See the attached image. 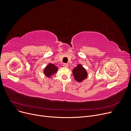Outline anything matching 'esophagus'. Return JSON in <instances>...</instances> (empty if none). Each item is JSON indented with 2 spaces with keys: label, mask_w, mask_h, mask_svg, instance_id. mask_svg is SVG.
Returning a JSON list of instances; mask_svg holds the SVG:
<instances>
[{
  "label": "esophagus",
  "mask_w": 131,
  "mask_h": 131,
  "mask_svg": "<svg viewBox=\"0 0 131 131\" xmlns=\"http://www.w3.org/2000/svg\"><path fill=\"white\" fill-rule=\"evenodd\" d=\"M63 66L64 67H68V65L67 64H66V63H64L63 64Z\"/></svg>",
  "instance_id": "1"
}]
</instances>
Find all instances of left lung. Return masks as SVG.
<instances>
[{
    "instance_id": "obj_1",
    "label": "left lung",
    "mask_w": 131,
    "mask_h": 131,
    "mask_svg": "<svg viewBox=\"0 0 131 131\" xmlns=\"http://www.w3.org/2000/svg\"><path fill=\"white\" fill-rule=\"evenodd\" d=\"M73 73L75 80L80 82L87 78V72L81 65H78L74 68Z\"/></svg>"
}]
</instances>
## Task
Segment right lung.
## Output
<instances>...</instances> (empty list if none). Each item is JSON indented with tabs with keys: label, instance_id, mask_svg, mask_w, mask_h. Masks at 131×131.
I'll return each instance as SVG.
<instances>
[{
	"label": "right lung",
	"instance_id": "obj_1",
	"mask_svg": "<svg viewBox=\"0 0 131 131\" xmlns=\"http://www.w3.org/2000/svg\"><path fill=\"white\" fill-rule=\"evenodd\" d=\"M58 70L57 67L53 64H49L45 68L44 70V73L45 74L46 76L48 77H51V76L53 75L54 73H56Z\"/></svg>",
	"mask_w": 131,
	"mask_h": 131
}]
</instances>
